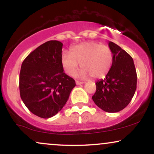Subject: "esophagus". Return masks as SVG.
<instances>
[{"label": "esophagus", "mask_w": 154, "mask_h": 154, "mask_svg": "<svg viewBox=\"0 0 154 154\" xmlns=\"http://www.w3.org/2000/svg\"><path fill=\"white\" fill-rule=\"evenodd\" d=\"M83 82H79V81H77L76 80V85H82L83 84Z\"/></svg>", "instance_id": "esophagus-1"}]
</instances>
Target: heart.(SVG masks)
<instances>
[{
    "mask_svg": "<svg viewBox=\"0 0 154 154\" xmlns=\"http://www.w3.org/2000/svg\"><path fill=\"white\" fill-rule=\"evenodd\" d=\"M113 54L110 48L94 41L85 42L71 49L70 54L63 52L61 64L65 72L70 76L77 73L80 63L82 67L79 77L93 78L105 77L110 69Z\"/></svg>",
    "mask_w": 154,
    "mask_h": 154,
    "instance_id": "b5f03b06",
    "label": "heart"
}]
</instances>
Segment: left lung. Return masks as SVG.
Here are the masks:
<instances>
[{
	"mask_svg": "<svg viewBox=\"0 0 154 154\" xmlns=\"http://www.w3.org/2000/svg\"><path fill=\"white\" fill-rule=\"evenodd\" d=\"M109 46L113 54L112 65L104 79L95 83L94 103L106 112L122 111L131 101L137 88V73L133 59L113 42Z\"/></svg>",
	"mask_w": 154,
	"mask_h": 154,
	"instance_id": "obj_1",
	"label": "left lung"
}]
</instances>
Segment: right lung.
<instances>
[{
    "mask_svg": "<svg viewBox=\"0 0 154 154\" xmlns=\"http://www.w3.org/2000/svg\"><path fill=\"white\" fill-rule=\"evenodd\" d=\"M63 44L50 40L30 53L19 75L22 101L35 115L48 119L62 109L75 87V81L63 72Z\"/></svg>",
    "mask_w": 154,
    "mask_h": 154,
    "instance_id": "obj_1",
    "label": "right lung"
}]
</instances>
